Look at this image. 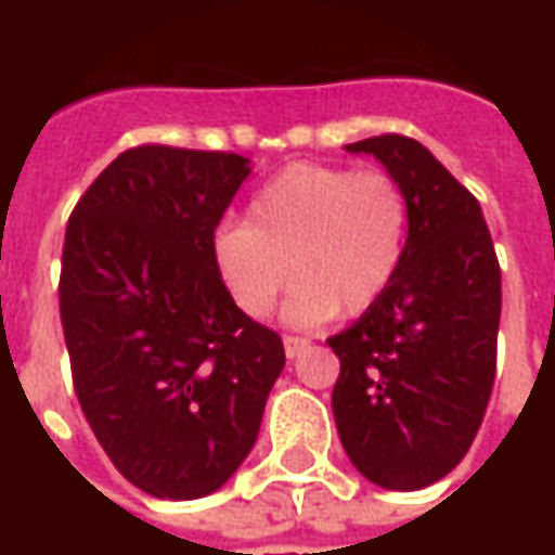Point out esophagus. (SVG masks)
<instances>
[{
	"mask_svg": "<svg viewBox=\"0 0 555 555\" xmlns=\"http://www.w3.org/2000/svg\"><path fill=\"white\" fill-rule=\"evenodd\" d=\"M306 349H309V343L302 336H284V352H287V358H299Z\"/></svg>",
	"mask_w": 555,
	"mask_h": 555,
	"instance_id": "34e87169",
	"label": "esophagus"
}]
</instances>
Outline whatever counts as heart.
Listing matches in <instances>:
<instances>
[{"label":"heart","mask_w":555,"mask_h":555,"mask_svg":"<svg viewBox=\"0 0 555 555\" xmlns=\"http://www.w3.org/2000/svg\"><path fill=\"white\" fill-rule=\"evenodd\" d=\"M408 228V197L389 172L293 163L256 191L246 222L219 224L212 266L246 318H266L293 278L284 318L314 327L383 299L404 262Z\"/></svg>","instance_id":"1"}]
</instances>
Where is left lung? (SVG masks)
Wrapping results in <instances>:
<instances>
[{
    "label": "left lung",
    "instance_id": "obj_1",
    "mask_svg": "<svg viewBox=\"0 0 555 555\" xmlns=\"http://www.w3.org/2000/svg\"><path fill=\"white\" fill-rule=\"evenodd\" d=\"M401 184L411 228L392 287L349 331L333 416L354 469L379 488L444 479L479 433L494 386L501 266L479 201L414 139L346 144Z\"/></svg>",
    "mask_w": 555,
    "mask_h": 555
}]
</instances>
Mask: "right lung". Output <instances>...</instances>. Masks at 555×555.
<instances>
[{"instance_id": "add662e5", "label": "right lung", "mask_w": 555, "mask_h": 555, "mask_svg": "<svg viewBox=\"0 0 555 555\" xmlns=\"http://www.w3.org/2000/svg\"><path fill=\"white\" fill-rule=\"evenodd\" d=\"M249 176L222 151H122L67 222L61 324L82 414L151 498L219 491L253 451L284 343L231 302L212 234Z\"/></svg>"}]
</instances>
